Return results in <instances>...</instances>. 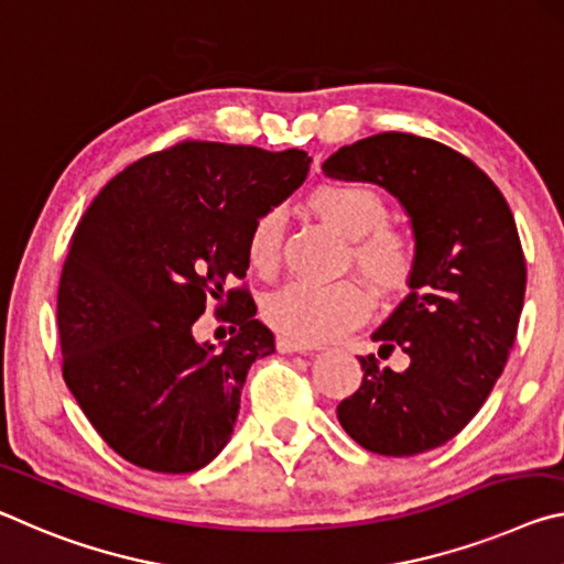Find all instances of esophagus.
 I'll return each mask as SVG.
<instances>
[{"label":"esophagus","mask_w":564,"mask_h":564,"mask_svg":"<svg viewBox=\"0 0 564 564\" xmlns=\"http://www.w3.org/2000/svg\"><path fill=\"white\" fill-rule=\"evenodd\" d=\"M276 349H280L282 355H292V352L310 355V352H315L317 347L304 345V343H297V339H292V337H276Z\"/></svg>","instance_id":"esophagus-1"}]
</instances>
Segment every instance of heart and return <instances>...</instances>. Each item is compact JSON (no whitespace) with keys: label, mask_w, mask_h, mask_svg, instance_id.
I'll list each match as a JSON object with an SVG mask.
<instances>
[{"label":"heart","mask_w":564,"mask_h":564,"mask_svg":"<svg viewBox=\"0 0 564 564\" xmlns=\"http://www.w3.org/2000/svg\"><path fill=\"white\" fill-rule=\"evenodd\" d=\"M310 209L332 229L352 239V264L377 292H397L414 272V242L384 225L387 202L367 184L322 182L307 197ZM284 215L267 209L247 232V260L252 270L270 274L280 264ZM369 294L352 280L329 284L294 280L264 300V317L284 337L300 343H325L352 329L367 317Z\"/></svg>","instance_id":"obj_1"}]
</instances>
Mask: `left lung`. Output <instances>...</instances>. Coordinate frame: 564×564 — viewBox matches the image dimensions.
Instances as JSON below:
<instances>
[{"mask_svg":"<svg viewBox=\"0 0 564 564\" xmlns=\"http://www.w3.org/2000/svg\"><path fill=\"white\" fill-rule=\"evenodd\" d=\"M322 170L390 192L417 254L410 294L372 332L380 357L400 347L410 367L394 372L359 357L362 384L339 402L337 420L377 455L435 449L479 412L514 345L528 267L512 212L473 160L404 132L347 144Z\"/></svg>","mask_w":564,"mask_h":564,"instance_id":"8db88e82","label":"left lung"}]
</instances>
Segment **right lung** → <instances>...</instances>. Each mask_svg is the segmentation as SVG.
<instances>
[{
	"label": "right lung",
	"instance_id": "obj_1",
	"mask_svg": "<svg viewBox=\"0 0 564 564\" xmlns=\"http://www.w3.org/2000/svg\"><path fill=\"white\" fill-rule=\"evenodd\" d=\"M302 150L180 142L119 172L74 229L57 294L62 375L101 440L152 473H195L232 437L274 335L247 290V232L310 172ZM215 299L240 327L197 344Z\"/></svg>",
	"mask_w": 564,
	"mask_h": 564
}]
</instances>
